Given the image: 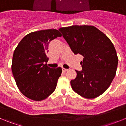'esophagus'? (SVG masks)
Listing matches in <instances>:
<instances>
[{"instance_id": "obj_1", "label": "esophagus", "mask_w": 126, "mask_h": 126, "mask_svg": "<svg viewBox=\"0 0 126 126\" xmlns=\"http://www.w3.org/2000/svg\"><path fill=\"white\" fill-rule=\"evenodd\" d=\"M62 72H66L67 71V69H65V68H64V67H62Z\"/></svg>"}]
</instances>
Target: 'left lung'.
Wrapping results in <instances>:
<instances>
[{
  "label": "left lung",
  "mask_w": 126,
  "mask_h": 126,
  "mask_svg": "<svg viewBox=\"0 0 126 126\" xmlns=\"http://www.w3.org/2000/svg\"><path fill=\"white\" fill-rule=\"evenodd\" d=\"M59 31L73 53L84 57L82 71H76L71 87L86 98L98 97L109 87L116 74L118 57L113 43L93 26L73 25Z\"/></svg>",
  "instance_id": "1"
}]
</instances>
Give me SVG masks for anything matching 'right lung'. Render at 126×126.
<instances>
[{
	"label": "right lung",
	"mask_w": 126,
	"mask_h": 126,
	"mask_svg": "<svg viewBox=\"0 0 126 126\" xmlns=\"http://www.w3.org/2000/svg\"><path fill=\"white\" fill-rule=\"evenodd\" d=\"M61 36L55 29L32 32L14 50L11 69L17 87L26 97L43 100L55 90L62 69L50 68L44 63L48 61L46 54L50 41Z\"/></svg>",
	"instance_id": "1"
}]
</instances>
